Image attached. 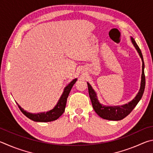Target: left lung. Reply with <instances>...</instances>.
Instances as JSON below:
<instances>
[{"instance_id": "1", "label": "left lung", "mask_w": 153, "mask_h": 153, "mask_svg": "<svg viewBox=\"0 0 153 153\" xmlns=\"http://www.w3.org/2000/svg\"><path fill=\"white\" fill-rule=\"evenodd\" d=\"M131 40L134 45V46L137 50L139 55L143 61V70H142V76H141V82H140V90L136 95L135 98L134 99L127 104L123 105L121 106H105L101 105L99 102L97 100V94L95 92V91L93 89L91 85L87 82L88 85V90H89V97L91 101V103L93 108L94 109L95 111L103 119L108 120H121L124 119L125 117H126L128 114H130L131 111L133 110V109L135 108L136 105H137L139 101L143 97V95L144 91V88H145V75H144V63L143 60V56L142 54L141 50L139 48L138 45L136 44L135 40L132 37H131Z\"/></svg>"}]
</instances>
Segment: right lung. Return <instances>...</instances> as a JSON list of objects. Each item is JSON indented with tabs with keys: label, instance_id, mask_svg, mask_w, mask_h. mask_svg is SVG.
<instances>
[{
	"label": "right lung",
	"instance_id": "obj_1",
	"mask_svg": "<svg viewBox=\"0 0 153 153\" xmlns=\"http://www.w3.org/2000/svg\"><path fill=\"white\" fill-rule=\"evenodd\" d=\"M77 81V79H74L73 81H72L67 86L64 88V92L62 94L60 100H58L56 105L52 109L48 111L47 112H43V113H38V114H31L24 110L23 108H21L20 105L17 103L18 105L19 108L20 109L21 111L25 115L26 117H27L31 120L35 122H52L57 120L59 117L61 116L64 113V109L66 108V104L67 98L68 97L70 91L72 89V86Z\"/></svg>",
	"mask_w": 153,
	"mask_h": 153
}]
</instances>
